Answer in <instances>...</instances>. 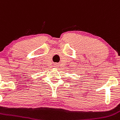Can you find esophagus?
Here are the masks:
<instances>
[{"label":"esophagus","instance_id":"obj_1","mask_svg":"<svg viewBox=\"0 0 120 120\" xmlns=\"http://www.w3.org/2000/svg\"><path fill=\"white\" fill-rule=\"evenodd\" d=\"M57 66H58L57 64H54V67H55V68H57Z\"/></svg>","mask_w":120,"mask_h":120}]
</instances>
